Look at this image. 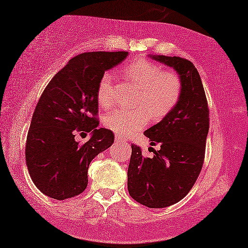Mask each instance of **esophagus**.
Returning a JSON list of instances; mask_svg holds the SVG:
<instances>
[{
	"instance_id": "34e87169",
	"label": "esophagus",
	"mask_w": 248,
	"mask_h": 248,
	"mask_svg": "<svg viewBox=\"0 0 248 248\" xmlns=\"http://www.w3.org/2000/svg\"><path fill=\"white\" fill-rule=\"evenodd\" d=\"M115 140H116V142H123L124 137L121 136V135H115Z\"/></svg>"
}]
</instances>
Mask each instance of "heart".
Masks as SVG:
<instances>
[{
    "mask_svg": "<svg viewBox=\"0 0 248 248\" xmlns=\"http://www.w3.org/2000/svg\"><path fill=\"white\" fill-rule=\"evenodd\" d=\"M124 75L137 90L133 108L136 109L114 108L106 113L103 123L120 135H131L145 127L150 115L152 120L165 117L177 104L182 94V79L172 71H164L162 66L145 60L127 64ZM97 102L108 108L114 103L113 75L104 72L97 84Z\"/></svg>",
    "mask_w": 248,
    "mask_h": 248,
    "instance_id": "b5f03b06",
    "label": "heart"
}]
</instances>
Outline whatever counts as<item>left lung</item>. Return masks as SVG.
<instances>
[{"label": "left lung", "instance_id": "8db88e82", "mask_svg": "<svg viewBox=\"0 0 248 248\" xmlns=\"http://www.w3.org/2000/svg\"><path fill=\"white\" fill-rule=\"evenodd\" d=\"M173 67L182 79V94L175 108L159 123L144 132L153 157H144L132 145L127 189L132 199L150 208L170 206L187 195L202 170L209 128L206 95L196 67L178 56L151 55Z\"/></svg>", "mask_w": 248, "mask_h": 248}]
</instances>
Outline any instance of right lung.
<instances>
[{"label":"right lung","instance_id":"obj_1","mask_svg":"<svg viewBox=\"0 0 248 248\" xmlns=\"http://www.w3.org/2000/svg\"><path fill=\"white\" fill-rule=\"evenodd\" d=\"M127 52H87L74 56L42 93L26 137L25 158L37 188L55 200L83 193L95 156L114 143V134L98 128L97 84L102 74L126 59ZM91 132L81 144L76 132Z\"/></svg>","mask_w":248,"mask_h":248}]
</instances>
